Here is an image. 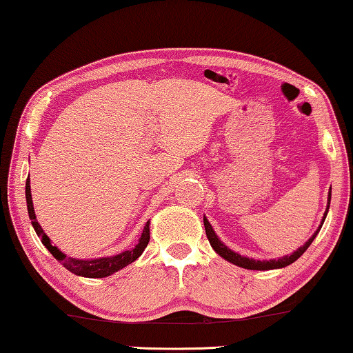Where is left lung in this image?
<instances>
[{
    "label": "left lung",
    "mask_w": 353,
    "mask_h": 353,
    "mask_svg": "<svg viewBox=\"0 0 353 353\" xmlns=\"http://www.w3.org/2000/svg\"><path fill=\"white\" fill-rule=\"evenodd\" d=\"M330 201H331V188H330V192H328V206H327V210H325L322 222H320L317 231H315V233L312 234V238H309V239L306 241V244L299 247L298 250H294L293 254L285 255V256H282V259H277V260H254V259H247V256H243V255L236 254V252L231 250L230 247L225 245V244L222 243V241L219 239V236L215 234L214 228L210 227L209 220H208L206 217L203 219V220H204V228H206V236H208L210 245H212V249H214L215 252H217V254H219L220 256H222V259H225V260L230 261V263H233V265L244 268V270H254V271L279 270V268H285V266H288V265H292L293 261H296V260L299 259V256H301V255L304 254V252L307 250V247L312 244V241L315 239V236L319 234L320 228H322L325 219H327V214H328V209H330Z\"/></svg>",
    "instance_id": "obj_1"
}]
</instances>
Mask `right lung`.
Returning <instances> with one entry per match:
<instances>
[{
  "instance_id": "1",
  "label": "right lung",
  "mask_w": 353,
  "mask_h": 353,
  "mask_svg": "<svg viewBox=\"0 0 353 353\" xmlns=\"http://www.w3.org/2000/svg\"><path fill=\"white\" fill-rule=\"evenodd\" d=\"M25 196H26V208H28V215L31 220V225L36 231V234L39 236L42 244L47 247V250L50 252L52 255L59 260L63 266L66 268L68 271L74 272L76 276H82V277H108L114 272H117L122 270V268L128 266L130 263H133L134 260H138L141 254H143L144 249L149 244L150 239V220H147L145 227L141 233L139 243L134 245V249L125 250L122 254L114 255V256H101V259H92V260H81V259H72V256H68L66 254L59 249V247L54 245L50 243V238L44 233V230L41 228V225L36 220V214H34V208H33V199H31V187H30V176L26 179V185H25Z\"/></svg>"
}]
</instances>
